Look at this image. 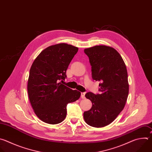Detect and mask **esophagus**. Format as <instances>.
<instances>
[{"label":"esophagus","instance_id":"esophagus-1","mask_svg":"<svg viewBox=\"0 0 152 152\" xmlns=\"http://www.w3.org/2000/svg\"><path fill=\"white\" fill-rule=\"evenodd\" d=\"M85 93H81V98H82V99H84L85 98Z\"/></svg>","mask_w":152,"mask_h":152}]
</instances>
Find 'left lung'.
Here are the masks:
<instances>
[{"label": "left lung", "mask_w": 152, "mask_h": 152, "mask_svg": "<svg viewBox=\"0 0 152 152\" xmlns=\"http://www.w3.org/2000/svg\"><path fill=\"white\" fill-rule=\"evenodd\" d=\"M84 51L89 58L92 78L101 81L100 94L85 95L92 107L84 113V119L92 127H104L116 118L127 101L129 83L126 65L117 50L109 46L96 45Z\"/></svg>", "instance_id": "1"}]
</instances>
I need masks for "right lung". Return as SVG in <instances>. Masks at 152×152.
<instances>
[{
    "label": "right lung",
    "mask_w": 152,
    "mask_h": 152,
    "mask_svg": "<svg viewBox=\"0 0 152 152\" xmlns=\"http://www.w3.org/2000/svg\"><path fill=\"white\" fill-rule=\"evenodd\" d=\"M78 50V47L65 43L49 46L40 53L30 68L28 99L37 116L45 123L63 122L68 104L80 97L79 91L60 82L66 77V71Z\"/></svg>",
    "instance_id": "add662e5"
}]
</instances>
